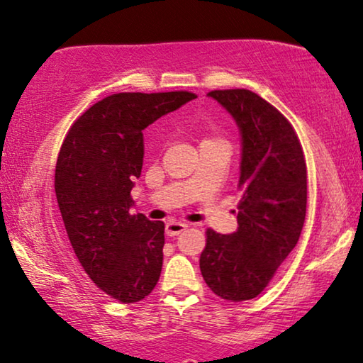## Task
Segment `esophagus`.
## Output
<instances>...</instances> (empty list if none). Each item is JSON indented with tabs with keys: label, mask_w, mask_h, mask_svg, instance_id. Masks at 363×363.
<instances>
[{
	"label": "esophagus",
	"mask_w": 363,
	"mask_h": 363,
	"mask_svg": "<svg viewBox=\"0 0 363 363\" xmlns=\"http://www.w3.org/2000/svg\"><path fill=\"white\" fill-rule=\"evenodd\" d=\"M185 230H186V225L182 221H168L165 226V233L168 236H178Z\"/></svg>",
	"instance_id": "1"
}]
</instances>
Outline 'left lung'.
<instances>
[{"label": "left lung", "instance_id": "8db88e82", "mask_svg": "<svg viewBox=\"0 0 363 363\" xmlns=\"http://www.w3.org/2000/svg\"><path fill=\"white\" fill-rule=\"evenodd\" d=\"M241 132L238 230H206L200 256L208 287L230 302L255 299L299 241L306 220L307 167L299 137L274 106L247 91H211Z\"/></svg>", "mask_w": 363, "mask_h": 363}]
</instances>
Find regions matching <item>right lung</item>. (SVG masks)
I'll return each mask as SVG.
<instances>
[{
  "mask_svg": "<svg viewBox=\"0 0 363 363\" xmlns=\"http://www.w3.org/2000/svg\"><path fill=\"white\" fill-rule=\"evenodd\" d=\"M193 99L188 91L112 94L72 123L59 150L54 188L72 250L94 284L123 304L157 286L165 245V223L130 213L142 130Z\"/></svg>",
  "mask_w": 363,
  "mask_h": 363,
  "instance_id": "obj_1",
  "label": "right lung"
}]
</instances>
